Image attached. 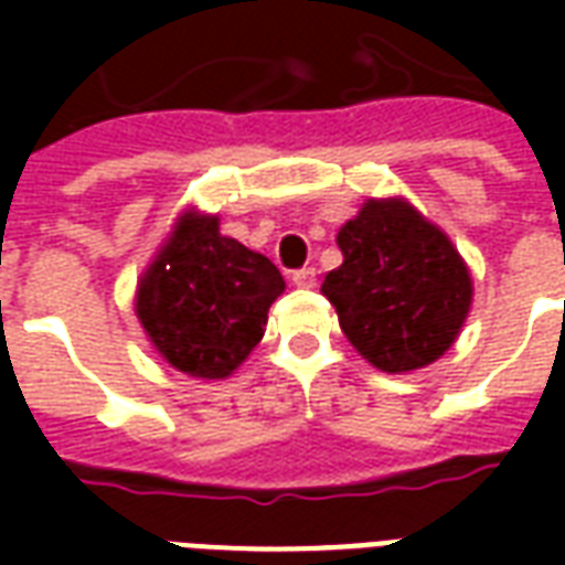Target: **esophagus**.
<instances>
[{
	"label": "esophagus",
	"mask_w": 565,
	"mask_h": 565,
	"mask_svg": "<svg viewBox=\"0 0 565 565\" xmlns=\"http://www.w3.org/2000/svg\"><path fill=\"white\" fill-rule=\"evenodd\" d=\"M290 281L296 284V287H302V290H311L315 284H318V271L315 269H299L294 271V278Z\"/></svg>",
	"instance_id": "obj_1"
}]
</instances>
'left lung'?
Wrapping results in <instances>:
<instances>
[{
    "label": "left lung",
    "mask_w": 565,
    "mask_h": 565,
    "mask_svg": "<svg viewBox=\"0 0 565 565\" xmlns=\"http://www.w3.org/2000/svg\"><path fill=\"white\" fill-rule=\"evenodd\" d=\"M342 266L320 294L366 363L405 375L457 342L472 308V271L448 233L403 196L366 199L339 235Z\"/></svg>",
    "instance_id": "1"
}]
</instances>
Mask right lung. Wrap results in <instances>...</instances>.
<instances>
[{
    "label": "right lung",
    "instance_id": "add662e5",
    "mask_svg": "<svg viewBox=\"0 0 565 565\" xmlns=\"http://www.w3.org/2000/svg\"><path fill=\"white\" fill-rule=\"evenodd\" d=\"M281 294L269 257L223 235L217 214L184 209L136 284V318L169 366L221 381L257 348Z\"/></svg>",
    "mask_w": 565,
    "mask_h": 565
}]
</instances>
